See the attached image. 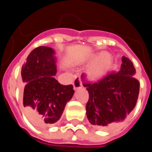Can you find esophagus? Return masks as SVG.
I'll return each instance as SVG.
<instances>
[{
  "label": "esophagus",
  "instance_id": "34e87169",
  "mask_svg": "<svg viewBox=\"0 0 152 152\" xmlns=\"http://www.w3.org/2000/svg\"><path fill=\"white\" fill-rule=\"evenodd\" d=\"M81 87H82V84H81V81H80V78H76L73 81V88H74V89L77 90V89H80Z\"/></svg>",
  "mask_w": 152,
  "mask_h": 152
}]
</instances>
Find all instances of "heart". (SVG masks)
Returning <instances> with one entry per match:
<instances>
[{
    "mask_svg": "<svg viewBox=\"0 0 152 152\" xmlns=\"http://www.w3.org/2000/svg\"><path fill=\"white\" fill-rule=\"evenodd\" d=\"M94 60L86 70V75L89 80L97 81L104 78L112 69L114 64V58L111 53L103 52L102 53H94L91 57Z\"/></svg>",
    "mask_w": 152,
    "mask_h": 152,
    "instance_id": "b5f03b06",
    "label": "heart"
}]
</instances>
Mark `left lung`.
<instances>
[{"instance_id": "left-lung-1", "label": "left lung", "mask_w": 152, "mask_h": 152, "mask_svg": "<svg viewBox=\"0 0 152 152\" xmlns=\"http://www.w3.org/2000/svg\"><path fill=\"white\" fill-rule=\"evenodd\" d=\"M134 64L122 57L121 69L97 83H84L89 92L86 115L89 123L101 129H107L122 123L136 105L139 82L134 78Z\"/></svg>"}]
</instances>
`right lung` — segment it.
<instances>
[{
	"mask_svg": "<svg viewBox=\"0 0 152 152\" xmlns=\"http://www.w3.org/2000/svg\"><path fill=\"white\" fill-rule=\"evenodd\" d=\"M56 73L55 52L50 47L34 49L22 66L23 110L37 127L56 123L74 94L72 85L63 86L53 77Z\"/></svg>",
	"mask_w": 152,
	"mask_h": 152,
	"instance_id": "obj_1",
	"label": "right lung"
}]
</instances>
